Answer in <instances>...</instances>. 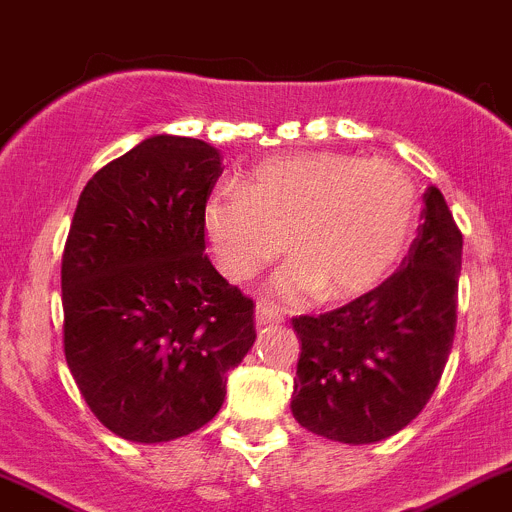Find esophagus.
I'll list each match as a JSON object with an SVG mask.
<instances>
[{
    "instance_id": "obj_1",
    "label": "esophagus",
    "mask_w": 512,
    "mask_h": 512,
    "mask_svg": "<svg viewBox=\"0 0 512 512\" xmlns=\"http://www.w3.org/2000/svg\"><path fill=\"white\" fill-rule=\"evenodd\" d=\"M283 318L278 315V310H272L267 303H257L255 308V323L257 326H270V323H280Z\"/></svg>"
}]
</instances>
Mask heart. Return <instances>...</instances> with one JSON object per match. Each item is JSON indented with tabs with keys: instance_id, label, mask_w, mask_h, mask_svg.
<instances>
[{
	"instance_id": "1",
	"label": "heart",
	"mask_w": 512,
	"mask_h": 512,
	"mask_svg": "<svg viewBox=\"0 0 512 512\" xmlns=\"http://www.w3.org/2000/svg\"><path fill=\"white\" fill-rule=\"evenodd\" d=\"M204 229L224 275L250 280L285 250L270 293L353 300L399 265L417 227V189L401 166L341 151L278 156L247 171L242 189L212 191Z\"/></svg>"
}]
</instances>
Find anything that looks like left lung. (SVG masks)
I'll return each instance as SVG.
<instances>
[{
	"mask_svg": "<svg viewBox=\"0 0 512 512\" xmlns=\"http://www.w3.org/2000/svg\"><path fill=\"white\" fill-rule=\"evenodd\" d=\"M422 227L401 270L318 318L300 338L293 417L343 444H374L407 427L442 379L457 326L462 234L442 191L424 194Z\"/></svg>",
	"mask_w": 512,
	"mask_h": 512,
	"instance_id": "left-lung-1",
	"label": "left lung"
}]
</instances>
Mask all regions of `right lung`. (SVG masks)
<instances>
[{
	"instance_id": "1",
	"label": "right lung",
	"mask_w": 512,
	"mask_h": 512,
	"mask_svg": "<svg viewBox=\"0 0 512 512\" xmlns=\"http://www.w3.org/2000/svg\"><path fill=\"white\" fill-rule=\"evenodd\" d=\"M222 156L156 133L85 184L62 255L65 358L90 412L128 442L197 432L255 343L252 300L204 255Z\"/></svg>"
}]
</instances>
